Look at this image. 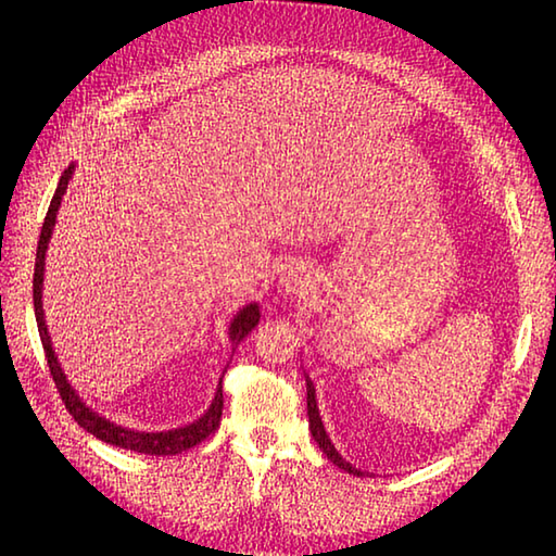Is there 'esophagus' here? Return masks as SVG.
<instances>
[{
    "mask_svg": "<svg viewBox=\"0 0 556 556\" xmlns=\"http://www.w3.org/2000/svg\"><path fill=\"white\" fill-rule=\"evenodd\" d=\"M279 287L287 291V294H304V291L312 287V271L304 265H289L279 277Z\"/></svg>",
    "mask_w": 556,
    "mask_h": 556,
    "instance_id": "esophagus-1",
    "label": "esophagus"
}]
</instances>
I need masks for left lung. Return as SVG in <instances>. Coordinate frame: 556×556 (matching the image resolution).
<instances>
[{"instance_id": "1", "label": "left lung", "mask_w": 556, "mask_h": 556, "mask_svg": "<svg viewBox=\"0 0 556 556\" xmlns=\"http://www.w3.org/2000/svg\"><path fill=\"white\" fill-rule=\"evenodd\" d=\"M306 409H308V429H312V437L318 444V448L324 451L328 456V460H333L338 468L348 470V473L353 476H363L361 468H355L353 464H348V460L338 454L336 446L331 444V439H328L326 429H324V421H321V414H318V404H316V390H314V382L306 378Z\"/></svg>"}]
</instances>
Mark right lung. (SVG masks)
<instances>
[{"label": "right lung", "mask_w": 556, "mask_h": 556, "mask_svg": "<svg viewBox=\"0 0 556 556\" xmlns=\"http://www.w3.org/2000/svg\"><path fill=\"white\" fill-rule=\"evenodd\" d=\"M75 166L71 164L65 168L59 188H55L49 213H46L43 228H41V238H39V248H36V267H34V312H36V324H39V336L46 351V361H49V368L53 375L55 388H59L61 397L65 402V409L73 414V419L88 431V434L98 437L105 444L127 448V451H137V454H149V456H176L181 451L191 448L195 444H201L203 439H208L215 429L220 427V414H223V378L218 382V390H215V397L211 402V407L205 409L199 419L191 421V425H184L178 429H168V431H137V429H127L119 427L115 421H110L105 417L88 407L86 402L80 400V394L71 388L68 378L59 363V355L53 351L49 328H46V318H43V267H46V250H49L51 235H53V225H55V215H59L61 201L65 188H68L71 178H73ZM260 324V306L252 301V304L242 306L238 314L232 316V321L228 326V338L232 343V351L238 348V343L248 336L252 328Z\"/></svg>", "instance_id": "obj_1"}]
</instances>
